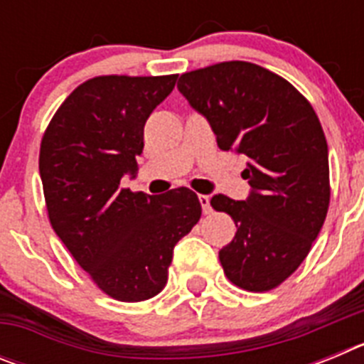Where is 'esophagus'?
Returning <instances> with one entry per match:
<instances>
[{"mask_svg": "<svg viewBox=\"0 0 364 364\" xmlns=\"http://www.w3.org/2000/svg\"><path fill=\"white\" fill-rule=\"evenodd\" d=\"M198 202H200V205H202V211H204L205 215H208V213H211L210 197H208V195H198Z\"/></svg>", "mask_w": 364, "mask_h": 364, "instance_id": "1", "label": "esophagus"}]
</instances>
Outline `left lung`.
<instances>
[{"instance_id":"obj_1","label":"left lung","mask_w":364,"mask_h":364,"mask_svg":"<svg viewBox=\"0 0 364 364\" xmlns=\"http://www.w3.org/2000/svg\"><path fill=\"white\" fill-rule=\"evenodd\" d=\"M176 87L208 118L218 147L247 160L242 176L250 197L211 198V208L237 226L218 252L224 273L246 291L273 290L306 259L330 205L319 118L288 80L250 62L184 73Z\"/></svg>"}]
</instances>
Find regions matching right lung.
<instances>
[{
	"label": "right lung",
	"instance_id": "1",
	"mask_svg": "<svg viewBox=\"0 0 364 364\" xmlns=\"http://www.w3.org/2000/svg\"><path fill=\"white\" fill-rule=\"evenodd\" d=\"M175 82L176 74L95 76L67 96L41 138L50 226L100 290L122 302L164 290L173 247L202 215L188 188L147 197L120 186L136 173L144 125Z\"/></svg>",
	"mask_w": 364,
	"mask_h": 364
}]
</instances>
